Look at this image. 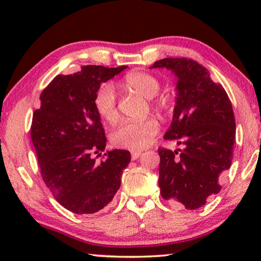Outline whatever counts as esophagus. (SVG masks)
<instances>
[{
	"label": "esophagus",
	"instance_id": "obj_1",
	"mask_svg": "<svg viewBox=\"0 0 261 261\" xmlns=\"http://www.w3.org/2000/svg\"><path fill=\"white\" fill-rule=\"evenodd\" d=\"M130 155H132V159L135 160V159H138L139 156L141 155V152H132Z\"/></svg>",
	"mask_w": 261,
	"mask_h": 261
}]
</instances>
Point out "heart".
Listing matches in <instances>:
<instances>
[{
	"instance_id": "1",
	"label": "heart",
	"mask_w": 261,
	"mask_h": 261,
	"mask_svg": "<svg viewBox=\"0 0 261 261\" xmlns=\"http://www.w3.org/2000/svg\"><path fill=\"white\" fill-rule=\"evenodd\" d=\"M123 85L144 97L151 98L153 107L156 109L166 108V99L159 97L160 81L147 72H132L123 80ZM94 106L102 120L115 122L119 117L116 92L110 83H103L95 92ZM159 123L153 117L141 121H123L110 134V141L117 148L140 151L151 145L153 138L158 133Z\"/></svg>"
}]
</instances>
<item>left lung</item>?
Instances as JSON below:
<instances>
[{
    "mask_svg": "<svg viewBox=\"0 0 261 261\" xmlns=\"http://www.w3.org/2000/svg\"><path fill=\"white\" fill-rule=\"evenodd\" d=\"M152 67H166L177 76L173 121L164 139L184 145L177 151L158 148L160 194L176 206L195 210L219 194V177L231 165L233 107L222 85L195 60L164 58Z\"/></svg>",
    "mask_w": 261,
    "mask_h": 261,
    "instance_id": "left-lung-1",
    "label": "left lung"
}]
</instances>
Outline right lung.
Listing matches in <instances>:
<instances>
[{
	"label": "right lung",
	"mask_w": 261,
	"mask_h": 261,
	"mask_svg": "<svg viewBox=\"0 0 261 261\" xmlns=\"http://www.w3.org/2000/svg\"><path fill=\"white\" fill-rule=\"evenodd\" d=\"M127 66H82L80 72L58 74L42 90L33 114L31 138L42 180L59 204L74 214H94L112 202L130 162L124 149L107 151L106 133L94 106L103 82Z\"/></svg>",
	"instance_id": "1"
}]
</instances>
